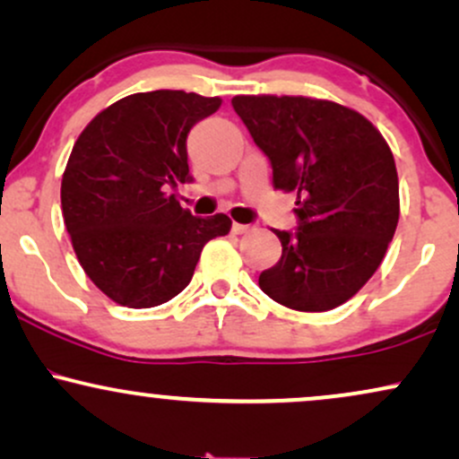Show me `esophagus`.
<instances>
[{
  "label": "esophagus",
  "instance_id": "1",
  "mask_svg": "<svg viewBox=\"0 0 459 459\" xmlns=\"http://www.w3.org/2000/svg\"><path fill=\"white\" fill-rule=\"evenodd\" d=\"M249 230H252V226H249V224L233 222V233L235 235H246V233H249Z\"/></svg>",
  "mask_w": 459,
  "mask_h": 459
}]
</instances>
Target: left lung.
Wrapping results in <instances>:
<instances>
[{"label":"left lung","instance_id":"left-lung-1","mask_svg":"<svg viewBox=\"0 0 459 459\" xmlns=\"http://www.w3.org/2000/svg\"><path fill=\"white\" fill-rule=\"evenodd\" d=\"M233 108L269 156L273 188L297 190V235L275 230L281 258L260 273L266 297L330 311L379 269L400 216L394 154L375 125L336 101L237 95Z\"/></svg>","mask_w":459,"mask_h":459}]
</instances>
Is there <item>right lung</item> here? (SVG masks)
Instances as JSON below:
<instances>
[{"instance_id": "add662e5", "label": "right lung", "mask_w": 459, "mask_h": 459, "mask_svg": "<svg viewBox=\"0 0 459 459\" xmlns=\"http://www.w3.org/2000/svg\"><path fill=\"white\" fill-rule=\"evenodd\" d=\"M220 97L150 91L101 109L75 139L61 207L78 263L91 281L131 309L178 297L203 247L229 235L230 218H196L169 195L188 182L186 137Z\"/></svg>"}]
</instances>
